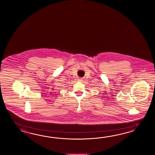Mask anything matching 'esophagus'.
Wrapping results in <instances>:
<instances>
[{"mask_svg": "<svg viewBox=\"0 0 155 155\" xmlns=\"http://www.w3.org/2000/svg\"><path fill=\"white\" fill-rule=\"evenodd\" d=\"M78 81H80H80H82V79H78Z\"/></svg>", "mask_w": 155, "mask_h": 155, "instance_id": "obj_1", "label": "esophagus"}]
</instances>
